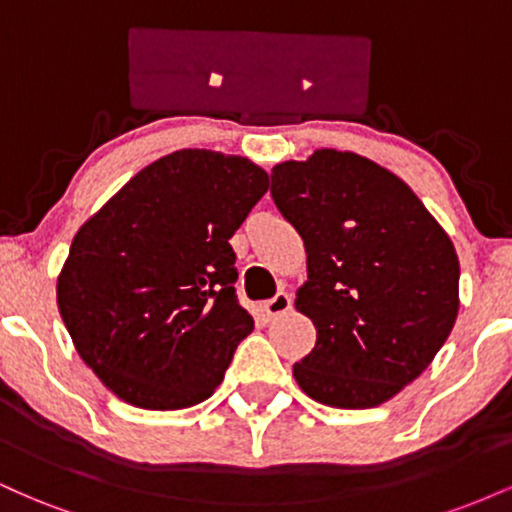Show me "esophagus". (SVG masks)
Wrapping results in <instances>:
<instances>
[{"label":"esophagus","mask_w":512,"mask_h":512,"mask_svg":"<svg viewBox=\"0 0 512 512\" xmlns=\"http://www.w3.org/2000/svg\"><path fill=\"white\" fill-rule=\"evenodd\" d=\"M289 308H291L289 293L279 291L274 298H269V301L262 303V317L269 322V320H274V317L284 315Z\"/></svg>","instance_id":"1"}]
</instances>
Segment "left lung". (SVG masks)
Returning a JSON list of instances; mask_svg holds the SVG:
<instances>
[{"label": "left lung", "instance_id": "8db88e82", "mask_svg": "<svg viewBox=\"0 0 512 512\" xmlns=\"http://www.w3.org/2000/svg\"><path fill=\"white\" fill-rule=\"evenodd\" d=\"M272 197L308 252L296 308L317 342L293 378L327 407H378L424 373L455 325L448 233L397 175L349 151L279 163Z\"/></svg>", "mask_w": 512, "mask_h": 512}]
</instances>
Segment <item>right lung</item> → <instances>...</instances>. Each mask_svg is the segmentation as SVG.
<instances>
[{"instance_id":"obj_1","label":"right lung","mask_w":512,"mask_h":512,"mask_svg":"<svg viewBox=\"0 0 512 512\" xmlns=\"http://www.w3.org/2000/svg\"><path fill=\"white\" fill-rule=\"evenodd\" d=\"M269 187L248 158H158L79 228L57 279L76 351L142 409H185L221 385L255 327L236 296L228 240Z\"/></svg>"}]
</instances>
